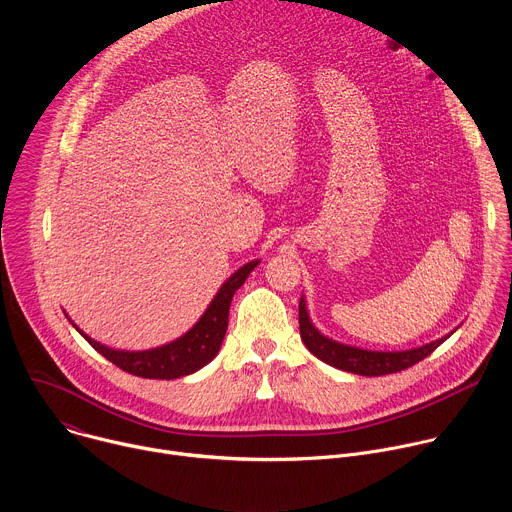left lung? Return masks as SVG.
I'll return each instance as SVG.
<instances>
[{
  "instance_id": "left-lung-1",
  "label": "left lung",
  "mask_w": 512,
  "mask_h": 512,
  "mask_svg": "<svg viewBox=\"0 0 512 512\" xmlns=\"http://www.w3.org/2000/svg\"><path fill=\"white\" fill-rule=\"evenodd\" d=\"M300 334L308 350L318 356L322 362L330 364V367H336L346 373L362 375V377H381V375H391L405 371L425 356H429L437 346H440L444 340L450 338L444 336L435 342H429L419 348L411 350H401V352H379V350H364L356 346H346L342 342H336L316 330V326L310 322L306 302L304 298L300 300Z\"/></svg>"
}]
</instances>
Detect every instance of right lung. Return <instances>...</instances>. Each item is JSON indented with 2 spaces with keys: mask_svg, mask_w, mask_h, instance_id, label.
Here are the masks:
<instances>
[{
  "mask_svg": "<svg viewBox=\"0 0 512 512\" xmlns=\"http://www.w3.org/2000/svg\"><path fill=\"white\" fill-rule=\"evenodd\" d=\"M259 265V261H251L237 269L225 283L218 289V294L202 314V318L178 340L164 344L160 348L141 350V352H129V350H115L105 344H99L97 340L89 338L85 332H81L75 324L81 336L107 360H111L115 367H119L125 373H131L135 377L143 379H178L196 373L208 364L223 344L227 324H229V308L235 291L245 283L249 273Z\"/></svg>",
  "mask_w": 512,
  "mask_h": 512,
  "instance_id": "1",
  "label": "right lung"
}]
</instances>
